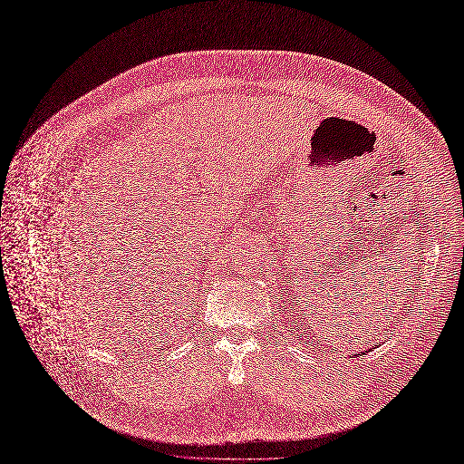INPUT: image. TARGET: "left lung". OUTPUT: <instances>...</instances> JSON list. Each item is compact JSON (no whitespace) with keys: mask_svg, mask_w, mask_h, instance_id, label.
Returning a JSON list of instances; mask_svg holds the SVG:
<instances>
[{"mask_svg":"<svg viewBox=\"0 0 464 464\" xmlns=\"http://www.w3.org/2000/svg\"><path fill=\"white\" fill-rule=\"evenodd\" d=\"M369 351H371V349H369ZM362 354H363V353H362Z\"/></svg>","mask_w":464,"mask_h":464,"instance_id":"8db88e82","label":"left lung"}]
</instances>
